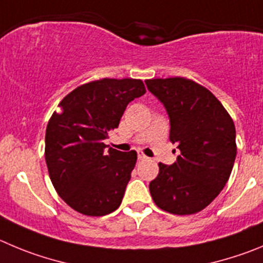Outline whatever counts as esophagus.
<instances>
[{
    "mask_svg": "<svg viewBox=\"0 0 263 263\" xmlns=\"http://www.w3.org/2000/svg\"><path fill=\"white\" fill-rule=\"evenodd\" d=\"M137 158H139V161H145V159L148 158V157H146L145 154L141 153V152H139V153H137Z\"/></svg>",
    "mask_w": 263,
    "mask_h": 263,
    "instance_id": "34e87169",
    "label": "esophagus"
}]
</instances>
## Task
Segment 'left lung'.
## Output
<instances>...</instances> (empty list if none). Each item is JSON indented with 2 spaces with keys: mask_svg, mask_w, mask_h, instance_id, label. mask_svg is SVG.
Returning <instances> with one entry per match:
<instances>
[{
  "mask_svg": "<svg viewBox=\"0 0 263 263\" xmlns=\"http://www.w3.org/2000/svg\"><path fill=\"white\" fill-rule=\"evenodd\" d=\"M149 92L165 106L170 140L180 151L173 165L159 163L149 184L158 208L171 214L201 212L224 188L236 158V131L214 95L184 79L145 80Z\"/></svg>",
  "mask_w": 263,
  "mask_h": 263,
  "instance_id": "obj_1",
  "label": "left lung"
}]
</instances>
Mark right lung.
<instances>
[{
    "instance_id": "add662e5",
    "label": "right lung",
    "mask_w": 263,
    "mask_h": 263,
    "mask_svg": "<svg viewBox=\"0 0 263 263\" xmlns=\"http://www.w3.org/2000/svg\"><path fill=\"white\" fill-rule=\"evenodd\" d=\"M145 92L141 80H97L68 93L51 115L45 134L49 176L76 212L101 217L119 208L137 154L106 149L104 140L118 128L127 105Z\"/></svg>"
}]
</instances>
